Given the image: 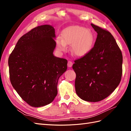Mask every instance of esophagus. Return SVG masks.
<instances>
[{
    "label": "esophagus",
    "mask_w": 131,
    "mask_h": 131,
    "mask_svg": "<svg viewBox=\"0 0 131 131\" xmlns=\"http://www.w3.org/2000/svg\"><path fill=\"white\" fill-rule=\"evenodd\" d=\"M73 66V62L70 61H68V67H72Z\"/></svg>",
    "instance_id": "1"
}]
</instances>
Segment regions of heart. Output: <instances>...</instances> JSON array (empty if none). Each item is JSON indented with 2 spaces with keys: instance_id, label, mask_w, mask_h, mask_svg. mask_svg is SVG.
Masks as SVG:
<instances>
[{
  "instance_id": "b5f03b06",
  "label": "heart",
  "mask_w": 131,
  "mask_h": 131,
  "mask_svg": "<svg viewBox=\"0 0 131 131\" xmlns=\"http://www.w3.org/2000/svg\"><path fill=\"white\" fill-rule=\"evenodd\" d=\"M94 41L92 31L80 26L67 28L62 32V38L57 37L56 43L59 51L67 49V45H71L72 52L77 56L84 55L91 48Z\"/></svg>"
}]
</instances>
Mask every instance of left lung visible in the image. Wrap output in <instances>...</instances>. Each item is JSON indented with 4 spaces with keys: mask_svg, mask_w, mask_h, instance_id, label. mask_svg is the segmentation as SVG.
Masks as SVG:
<instances>
[{
    "mask_svg": "<svg viewBox=\"0 0 131 131\" xmlns=\"http://www.w3.org/2000/svg\"><path fill=\"white\" fill-rule=\"evenodd\" d=\"M97 33L94 46L84 56L75 59V91L82 100H104L116 89L122 74V54L108 30L93 25Z\"/></svg>",
    "mask_w": 131,
    "mask_h": 131,
    "instance_id": "left-lung-1",
    "label": "left lung"
}]
</instances>
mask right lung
<instances>
[{"instance_id": "1", "label": "right lung", "mask_w": 131, "mask_h": 131, "mask_svg": "<svg viewBox=\"0 0 131 131\" xmlns=\"http://www.w3.org/2000/svg\"><path fill=\"white\" fill-rule=\"evenodd\" d=\"M55 37L51 26L35 27L20 38L9 57L11 84L31 106H45L53 101L58 79L67 70V59L53 54Z\"/></svg>"}]
</instances>
